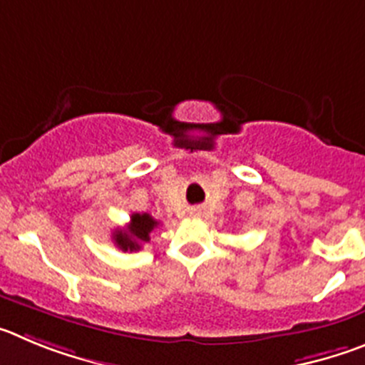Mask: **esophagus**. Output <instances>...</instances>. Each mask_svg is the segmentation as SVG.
Masks as SVG:
<instances>
[{
  "label": "esophagus",
  "instance_id": "34e87169",
  "mask_svg": "<svg viewBox=\"0 0 365 365\" xmlns=\"http://www.w3.org/2000/svg\"><path fill=\"white\" fill-rule=\"evenodd\" d=\"M196 212H198V211H196Z\"/></svg>",
  "mask_w": 365,
  "mask_h": 365
}]
</instances>
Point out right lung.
Masks as SVG:
<instances>
[{
    "mask_svg": "<svg viewBox=\"0 0 365 365\" xmlns=\"http://www.w3.org/2000/svg\"><path fill=\"white\" fill-rule=\"evenodd\" d=\"M160 222L153 218L150 215L143 212H136L130 216V222L125 229H116L113 235L114 244L121 249V251H138L142 247V244L149 242L150 232L158 227Z\"/></svg>",
    "mask_w": 365,
    "mask_h": 365,
    "instance_id": "add662e5",
    "label": "right lung"
}]
</instances>
